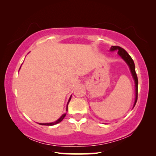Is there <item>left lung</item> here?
<instances>
[{"mask_svg":"<svg viewBox=\"0 0 156 156\" xmlns=\"http://www.w3.org/2000/svg\"><path fill=\"white\" fill-rule=\"evenodd\" d=\"M111 51H118V54L122 58L125 60V62L129 66V69L131 71L132 77L133 78L134 82H135V87H136V98H135V102H134L133 107H135L136 104L137 100H138V77H137L136 73V69H135V64H134V62L133 59L131 58V57L129 56V54L126 52L125 49H122V47L119 46H112L110 49Z\"/></svg>","mask_w":156,"mask_h":156,"instance_id":"left-lung-1","label":"left lung"}]
</instances>
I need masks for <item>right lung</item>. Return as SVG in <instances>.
I'll return each mask as SVG.
<instances>
[{
	"instance_id": "right-lung-1",
	"label": "right lung",
	"mask_w": 156,
	"mask_h": 156,
	"mask_svg": "<svg viewBox=\"0 0 156 156\" xmlns=\"http://www.w3.org/2000/svg\"><path fill=\"white\" fill-rule=\"evenodd\" d=\"M71 98H72V96H70L68 102H67V107H66V113H63V114L61 115V117H60V118H58V119L56 121H55V122H49V123H38V124H40V125H41L52 126V125H56V124H58V123H59V122H61V121H62L63 119H64V118L65 117L66 114H67V110H68V105H69V101H70Z\"/></svg>"
}]
</instances>
